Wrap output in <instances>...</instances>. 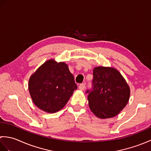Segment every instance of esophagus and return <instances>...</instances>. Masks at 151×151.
<instances>
[{
    "label": "esophagus",
    "instance_id": "obj_1",
    "mask_svg": "<svg viewBox=\"0 0 151 151\" xmlns=\"http://www.w3.org/2000/svg\"><path fill=\"white\" fill-rule=\"evenodd\" d=\"M85 88H86V85H85V84H84V83H82V84H80V85H79V87H78L80 90H81V91L84 90Z\"/></svg>",
    "mask_w": 151,
    "mask_h": 151
}]
</instances>
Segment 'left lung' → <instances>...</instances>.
I'll return each mask as SVG.
<instances>
[{
	"label": "left lung",
	"instance_id": "8db88e82",
	"mask_svg": "<svg viewBox=\"0 0 151 151\" xmlns=\"http://www.w3.org/2000/svg\"><path fill=\"white\" fill-rule=\"evenodd\" d=\"M93 75V89L86 91L91 111L101 119L116 116L129 101V84L114 67H95Z\"/></svg>",
	"mask_w": 151,
	"mask_h": 151
}]
</instances>
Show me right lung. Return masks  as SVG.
I'll return each mask as SVG.
<instances>
[{
    "mask_svg": "<svg viewBox=\"0 0 151 151\" xmlns=\"http://www.w3.org/2000/svg\"><path fill=\"white\" fill-rule=\"evenodd\" d=\"M77 89L73 75L65 62L50 59L43 63L28 81L32 100L40 110L56 113L65 106Z\"/></svg>",
    "mask_w": 151,
    "mask_h": 151,
    "instance_id": "right-lung-1",
    "label": "right lung"
}]
</instances>
